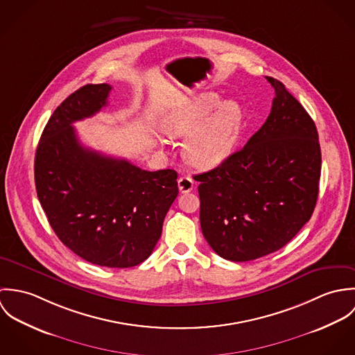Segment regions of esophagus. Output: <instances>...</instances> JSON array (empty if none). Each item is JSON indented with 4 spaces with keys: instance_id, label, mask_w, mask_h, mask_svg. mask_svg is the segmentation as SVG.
<instances>
[{
    "instance_id": "obj_1",
    "label": "esophagus",
    "mask_w": 355,
    "mask_h": 355,
    "mask_svg": "<svg viewBox=\"0 0 355 355\" xmlns=\"http://www.w3.org/2000/svg\"><path fill=\"white\" fill-rule=\"evenodd\" d=\"M178 186L180 193H190L194 189V180L190 176H180L178 180Z\"/></svg>"
}]
</instances>
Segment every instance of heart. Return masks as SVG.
Segmentation results:
<instances>
[{
    "instance_id": "b5f03b06",
    "label": "heart",
    "mask_w": 355,
    "mask_h": 355,
    "mask_svg": "<svg viewBox=\"0 0 355 355\" xmlns=\"http://www.w3.org/2000/svg\"><path fill=\"white\" fill-rule=\"evenodd\" d=\"M206 93L179 102L165 117V132L172 138L189 137L183 152L200 169L214 168L232 152L242 130L243 110L236 101H225Z\"/></svg>"
}]
</instances>
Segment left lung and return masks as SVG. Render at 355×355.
<instances>
[{"label": "left lung", "mask_w": 355, "mask_h": 355, "mask_svg": "<svg viewBox=\"0 0 355 355\" xmlns=\"http://www.w3.org/2000/svg\"><path fill=\"white\" fill-rule=\"evenodd\" d=\"M239 152L197 175L203 236L220 257L245 262L286 246L310 220L318 197L321 149L313 119L286 86Z\"/></svg>", "instance_id": "left-lung-1"}]
</instances>
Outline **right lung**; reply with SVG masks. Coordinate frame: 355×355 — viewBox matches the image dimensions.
Instances as JSON below:
<instances>
[{"label": "right lung", "mask_w": 355, "mask_h": 355, "mask_svg": "<svg viewBox=\"0 0 355 355\" xmlns=\"http://www.w3.org/2000/svg\"><path fill=\"white\" fill-rule=\"evenodd\" d=\"M112 86L86 85L53 112L35 153L38 200L58 239L107 268L139 265L152 254L179 194L173 169L149 172L85 148L72 124L107 103Z\"/></svg>", "instance_id": "add662e5"}]
</instances>
